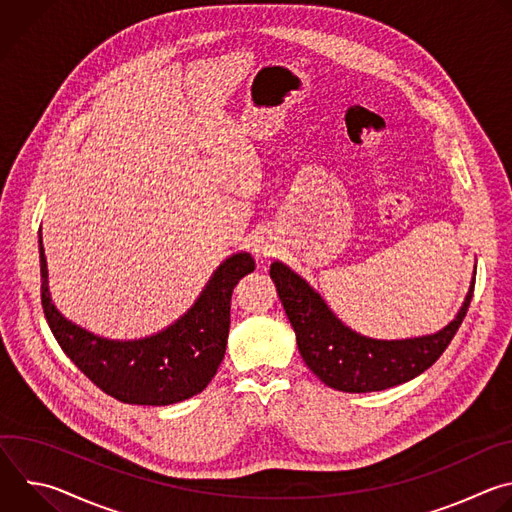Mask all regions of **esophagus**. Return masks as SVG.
<instances>
[{
    "instance_id": "obj_1",
    "label": "esophagus",
    "mask_w": 512,
    "mask_h": 512,
    "mask_svg": "<svg viewBox=\"0 0 512 512\" xmlns=\"http://www.w3.org/2000/svg\"><path fill=\"white\" fill-rule=\"evenodd\" d=\"M255 255H257V257H269V255H273V245H269L267 241H259V243L255 245Z\"/></svg>"
}]
</instances>
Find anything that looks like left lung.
I'll list each match as a JSON object with an SVG mask.
<instances>
[{"label":"left lung","instance_id":"8db88e82","mask_svg":"<svg viewBox=\"0 0 512 512\" xmlns=\"http://www.w3.org/2000/svg\"><path fill=\"white\" fill-rule=\"evenodd\" d=\"M269 275L294 326L308 369L328 387L344 393H371L407 383L442 356L458 332L474 294V279L456 318L435 334L377 340L362 336L326 306L318 291L287 265L273 261Z\"/></svg>","mask_w":512,"mask_h":512}]
</instances>
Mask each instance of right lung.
I'll list each match as a JSON object with an SVG mask.
<instances>
[{
	"label": "right lung",
	"instance_id": "obj_1",
	"mask_svg": "<svg viewBox=\"0 0 512 512\" xmlns=\"http://www.w3.org/2000/svg\"><path fill=\"white\" fill-rule=\"evenodd\" d=\"M253 269L249 253H235L216 267L200 298L172 326L148 338L109 340L56 310L40 237L42 308L56 342L103 393L129 405H172L206 389L225 358L233 289Z\"/></svg>",
	"mask_w": 512,
	"mask_h": 512
}]
</instances>
